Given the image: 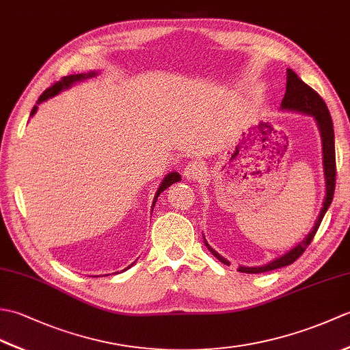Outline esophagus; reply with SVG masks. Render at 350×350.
Returning <instances> with one entry per match:
<instances>
[{
	"label": "esophagus",
	"instance_id": "34e87169",
	"mask_svg": "<svg viewBox=\"0 0 350 350\" xmlns=\"http://www.w3.org/2000/svg\"><path fill=\"white\" fill-rule=\"evenodd\" d=\"M204 171H206V168L202 162L192 161L188 163L187 167H185L183 176H185V179H188V180H197L204 174Z\"/></svg>",
	"mask_w": 350,
	"mask_h": 350
}]
</instances>
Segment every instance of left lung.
Wrapping results in <instances>:
<instances>
[{"label": "left lung", "mask_w": 350, "mask_h": 350, "mask_svg": "<svg viewBox=\"0 0 350 350\" xmlns=\"http://www.w3.org/2000/svg\"><path fill=\"white\" fill-rule=\"evenodd\" d=\"M281 109L298 111V113L313 116L316 118L319 131H321L322 146H323L322 150H323V171H325V179H326V196H325L323 207H322L321 213H319L316 224H314L313 230L308 233L306 239L296 245L293 250L286 252L284 256L275 258L271 263L263 265V266H257V267L239 266V269L237 271L245 272V273H260V272L273 271V269H278V267L292 265L293 262H296V260L302 256V252L307 250L311 241H313V237L317 232L319 226H321L326 211H328V207L331 206L332 197H334V189H336V173H337L336 171V143H334V126H332V118L329 114V109H328V107H326L325 100L321 98V96H319V93L314 92L310 85L304 83V81L298 75H296L292 69H287L286 94L281 102ZM204 243L221 263L230 265L226 258H222L217 251L209 247V243L206 242V239H204Z\"/></svg>", "instance_id": "left-lung-1"}]
</instances>
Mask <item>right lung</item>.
<instances>
[{
    "label": "right lung",
    "mask_w": 350,
    "mask_h": 350,
    "mask_svg": "<svg viewBox=\"0 0 350 350\" xmlns=\"http://www.w3.org/2000/svg\"><path fill=\"white\" fill-rule=\"evenodd\" d=\"M94 75H96V72H90V73H79V75H69V77L62 78L60 81H58V83H55L54 85H51L49 88H46V90H44V92L42 93L39 100H37V105H40L42 102L48 100L49 98H52V96L58 94L62 90H66V88L72 87L73 84L78 83V81H83V79H85V78H92V77H94ZM37 105H34V108L31 109V116L36 114ZM179 180H180V174H179V173H174V171H173V173H170V174H167L165 177H163L161 187L158 188V192H156V196H154L153 206H154L156 200H158V197H159V194H161L162 191H165L168 187H171V185L176 183V182H179ZM131 266H132V265H131ZM131 266H129V267H131Z\"/></svg>",
    "instance_id": "right-lung-1"
}]
</instances>
